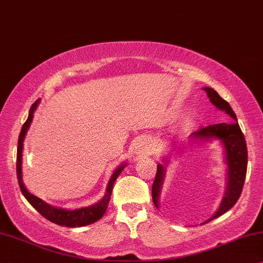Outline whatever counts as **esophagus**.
<instances>
[{
	"mask_svg": "<svg viewBox=\"0 0 263 263\" xmlns=\"http://www.w3.org/2000/svg\"><path fill=\"white\" fill-rule=\"evenodd\" d=\"M134 150H135V154L137 156L149 155V154H150V142H149V139L145 138V137L138 138L135 143Z\"/></svg>",
	"mask_w": 263,
	"mask_h": 263,
	"instance_id": "obj_1",
	"label": "esophagus"
}]
</instances>
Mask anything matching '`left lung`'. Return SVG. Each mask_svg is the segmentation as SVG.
I'll list each match as a JSON object with an SVG mask.
<instances>
[{"label": "left lung", "mask_w": 263, "mask_h": 263, "mask_svg": "<svg viewBox=\"0 0 263 263\" xmlns=\"http://www.w3.org/2000/svg\"><path fill=\"white\" fill-rule=\"evenodd\" d=\"M207 92L209 101L218 108L219 110L225 111L230 117V121L221 122V124L209 125L207 127L199 128L198 131L191 134L190 138L199 142H213L218 141L222 146L223 160L226 163V187L225 195L220 202L219 208L213 214L212 218L205 220L203 223H207L212 220L219 218L220 215L225 214L236 204L243 190L244 180L247 176L248 166V149L246 138H244L241 129L238 125L236 114L232 108L225 100L212 87H203ZM163 163L157 164V172L155 180L153 184V201L156 208H160V195L162 190V185L166 177V167L170 163L168 157H163Z\"/></svg>", "instance_id": "left-lung-1"}]
</instances>
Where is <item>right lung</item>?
I'll list each match as a JSON object with an SVG mask.
<instances>
[{
	"label": "right lung",
	"mask_w": 263,
	"mask_h": 263,
	"mask_svg": "<svg viewBox=\"0 0 263 263\" xmlns=\"http://www.w3.org/2000/svg\"><path fill=\"white\" fill-rule=\"evenodd\" d=\"M41 100H37L36 102L32 104V107L30 108L29 118L25 121V124L23 125L22 131L19 135V141H17V152H16V176L17 181H19L20 190H22L24 197L36 211L44 216L45 219H48L49 221L58 223L60 226L66 227H80V226H86L90 223L96 222L97 220H100L106 213L108 204H109V199L111 191H113L114 181L117 180V178L120 176L122 170L127 166V162H122L115 168V171L111 174L109 180H108L106 194L99 202H96L95 204H91L89 207H83L78 209H65V208H59L54 207V205L49 204V203L44 202L43 199H41L37 196L27 190L25 184L23 181V149H24V139L29 131L31 122H32L34 110L37 109L38 104H40Z\"/></svg>",
	"instance_id": "right-lung-1"
}]
</instances>
